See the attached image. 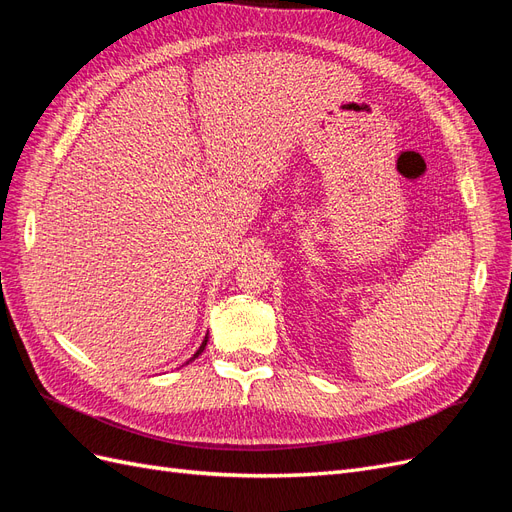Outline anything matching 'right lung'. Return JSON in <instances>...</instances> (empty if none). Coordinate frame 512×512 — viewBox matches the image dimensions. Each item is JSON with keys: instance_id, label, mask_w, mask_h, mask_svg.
I'll list each match as a JSON object with an SVG mask.
<instances>
[{"instance_id": "right-lung-1", "label": "right lung", "mask_w": 512, "mask_h": 512, "mask_svg": "<svg viewBox=\"0 0 512 512\" xmlns=\"http://www.w3.org/2000/svg\"><path fill=\"white\" fill-rule=\"evenodd\" d=\"M207 342H209V333H207V335H205V339H203V344H200V348H198V350H196V352H194V356H192V359H190V361H194V359H196V356H198V354H200V352H203V350H205V348H207ZM190 361H188V363H190Z\"/></svg>"}]
</instances>
